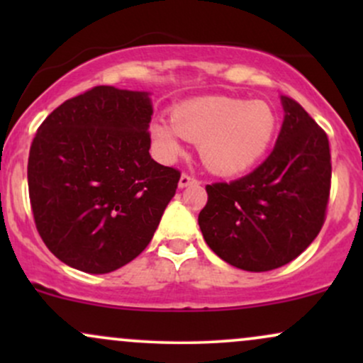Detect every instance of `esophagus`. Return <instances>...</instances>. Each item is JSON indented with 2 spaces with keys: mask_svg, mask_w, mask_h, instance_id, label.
Instances as JSON below:
<instances>
[{
  "mask_svg": "<svg viewBox=\"0 0 363 363\" xmlns=\"http://www.w3.org/2000/svg\"><path fill=\"white\" fill-rule=\"evenodd\" d=\"M191 184H198V179H196L194 176H189V174H182L181 176V179H179V187H187V186H191Z\"/></svg>",
  "mask_w": 363,
  "mask_h": 363,
  "instance_id": "obj_1",
  "label": "esophagus"
}]
</instances>
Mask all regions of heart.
<instances>
[{"label":"heart","instance_id":"obj_1","mask_svg":"<svg viewBox=\"0 0 363 363\" xmlns=\"http://www.w3.org/2000/svg\"><path fill=\"white\" fill-rule=\"evenodd\" d=\"M277 124V112L264 101L199 97L179 104L170 124L155 121L150 131L157 152L167 160L181 155L182 136L199 143V157L211 172L235 176L261 160Z\"/></svg>","mask_w":363,"mask_h":363}]
</instances>
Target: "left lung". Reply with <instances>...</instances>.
<instances>
[{"instance_id":"1","label":"left lung","mask_w":363,"mask_h":363,"mask_svg":"<svg viewBox=\"0 0 363 363\" xmlns=\"http://www.w3.org/2000/svg\"><path fill=\"white\" fill-rule=\"evenodd\" d=\"M268 158L247 176L206 186L198 223L216 256L244 272L277 269L309 247L326 218L331 153L326 133L294 99Z\"/></svg>"}]
</instances>
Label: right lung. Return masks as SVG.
I'll return each instance as SVG.
<instances>
[{
	"label": "right lung",
	"instance_id": "right-lung-1",
	"mask_svg": "<svg viewBox=\"0 0 363 363\" xmlns=\"http://www.w3.org/2000/svg\"><path fill=\"white\" fill-rule=\"evenodd\" d=\"M148 91L94 86L62 102L35 133L28 196L57 259L111 273L145 251L181 172L150 157Z\"/></svg>",
	"mask_w": 363,
	"mask_h": 363
}]
</instances>
